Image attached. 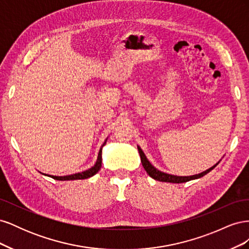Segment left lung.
<instances>
[{
	"label": "left lung",
	"instance_id": "1",
	"mask_svg": "<svg viewBox=\"0 0 249 249\" xmlns=\"http://www.w3.org/2000/svg\"><path fill=\"white\" fill-rule=\"evenodd\" d=\"M138 152H139V155H140V158H141V163H142V166L143 168L145 169V171L148 173V176L150 178H153L157 180H160V182H166V183H185V182H189V180L191 179H195V178H199L201 177H203L205 175H207V173H209L211 170H213L217 165H218V162L216 165H214L213 167L209 168L208 170L203 171L201 173H199V175H195V176H190V177H178V176H172V175H168V173H165V172H162L160 170L156 169L152 164L149 163V161L146 159V157L144 155V153L142 152V149L138 146Z\"/></svg>",
	"mask_w": 249,
	"mask_h": 249
}]
</instances>
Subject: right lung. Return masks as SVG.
Segmentation results:
<instances>
[{
    "label": "right lung",
    "instance_id": "add662e5",
    "mask_svg": "<svg viewBox=\"0 0 249 249\" xmlns=\"http://www.w3.org/2000/svg\"><path fill=\"white\" fill-rule=\"evenodd\" d=\"M106 144V142L104 143L103 145ZM102 166V148L100 149V153H99V157H97V160L96 163L93 167H91L90 169L86 170V171H83V172H79L76 173V175H71V176H65V177H55V176H49L51 178H53L54 179H58V180H71V179H84V178H88L90 177L94 176L95 173L100 170ZM48 176V175H47Z\"/></svg>",
    "mask_w": 249,
    "mask_h": 249
}]
</instances>
